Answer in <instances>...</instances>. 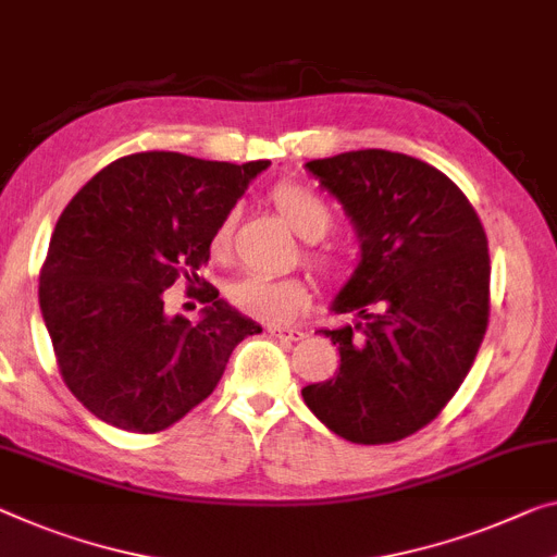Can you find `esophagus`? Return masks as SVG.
<instances>
[{
    "mask_svg": "<svg viewBox=\"0 0 557 557\" xmlns=\"http://www.w3.org/2000/svg\"><path fill=\"white\" fill-rule=\"evenodd\" d=\"M268 332L272 337H282V339H289V343H297V339L305 337L302 330L297 327H268Z\"/></svg>",
    "mask_w": 557,
    "mask_h": 557,
    "instance_id": "esophagus-1",
    "label": "esophagus"
}]
</instances>
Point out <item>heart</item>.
<instances>
[{
  "mask_svg": "<svg viewBox=\"0 0 557 557\" xmlns=\"http://www.w3.org/2000/svg\"><path fill=\"white\" fill-rule=\"evenodd\" d=\"M272 205L280 212V218L293 227L297 235L307 243L325 237L332 225V214L327 205L302 185L295 182H282L270 193ZM232 225L235 218L225 214L218 222V227L212 232L210 247L214 257H227L232 247ZM310 262L322 272H335L337 260L325 252H310ZM230 302L237 307L239 312L250 314L255 320L272 322V325H282L297 318L307 305H310V287L307 282L297 277H260V275H245L235 280L227 289Z\"/></svg>",
  "mask_w": 557,
  "mask_h": 557,
  "instance_id": "heart-1",
  "label": "heart"
}]
</instances>
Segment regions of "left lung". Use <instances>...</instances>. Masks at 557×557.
Listing matches in <instances>:
<instances>
[{
	"instance_id": "1",
	"label": "left lung",
	"mask_w": 557,
	"mask_h": 557,
	"mask_svg": "<svg viewBox=\"0 0 557 557\" xmlns=\"http://www.w3.org/2000/svg\"><path fill=\"white\" fill-rule=\"evenodd\" d=\"M305 168L358 230L360 264L332 310L362 322L320 330L337 345L339 370L302 397L350 443H397L443 412L485 337L483 222L447 174L408 154L358 149Z\"/></svg>"
}]
</instances>
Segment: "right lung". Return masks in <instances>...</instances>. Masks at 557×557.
Masks as SVG:
<instances>
[{
    "label": "right lung",
    "instance_id": "1",
    "mask_svg": "<svg viewBox=\"0 0 557 557\" xmlns=\"http://www.w3.org/2000/svg\"><path fill=\"white\" fill-rule=\"evenodd\" d=\"M268 164L152 149L107 164L64 207L39 307L64 385L99 420L168 430L212 395L237 343L262 332L195 285L218 222ZM180 276L206 305L199 323L163 314V289Z\"/></svg>",
    "mask_w": 557,
    "mask_h": 557
}]
</instances>
